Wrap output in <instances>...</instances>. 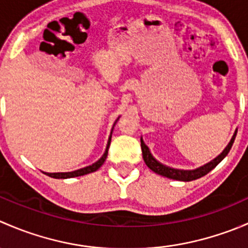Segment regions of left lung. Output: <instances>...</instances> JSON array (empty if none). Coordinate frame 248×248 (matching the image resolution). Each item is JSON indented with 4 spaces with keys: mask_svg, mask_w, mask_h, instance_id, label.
<instances>
[{
    "mask_svg": "<svg viewBox=\"0 0 248 248\" xmlns=\"http://www.w3.org/2000/svg\"><path fill=\"white\" fill-rule=\"evenodd\" d=\"M236 133H237V129H235V132H234V134H232L229 144L227 145L226 149H224L223 151H222L221 154L216 157V158H214L212 161H210L209 163L204 164V166L199 167V168L193 169V170H181V169H174V168H170V167H167V166H164V164L159 163V162L157 161L154 156H152L151 152H150V150H149V147L145 145L144 140H142V138H141L140 139V142H141L142 158H144V162L146 163V166L149 167L152 171L156 172V174L162 175V176H166V177H168V179L179 180V181H192V180L199 179V177L204 176V175H206L207 172L211 171L212 169H214L215 167H216L217 164H218L219 162H221L222 159H223L224 157L228 155V152L231 151V149L232 146V142H234V140H235V137H236Z\"/></svg>",
    "mask_w": 248,
    "mask_h": 248,
    "instance_id": "left-lung-1",
    "label": "left lung"
}]
</instances>
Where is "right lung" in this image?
I'll return each instance as SVG.
<instances>
[{
	"instance_id": "right-lung-1",
	"label": "right lung",
	"mask_w": 248,
	"mask_h": 248,
	"mask_svg": "<svg viewBox=\"0 0 248 248\" xmlns=\"http://www.w3.org/2000/svg\"><path fill=\"white\" fill-rule=\"evenodd\" d=\"M117 120H119V117H117ZM117 120H116V121H117ZM116 121H115V124H116ZM115 124H114V126H115ZM112 128H114V127H112ZM111 133H112V129H111ZM111 133H110V137H109V139H108V144H107L106 151H104L103 156H102L101 158L98 159V161L94 162L93 164H91V166H89V167H85V168L78 169V170L69 171V172H44V174L47 175V176H50V177H54V179H71V177L82 176V175H86V174H90V172L96 171L97 169L101 168L102 164H103L104 162H106L107 156H108V150H109V146H110V140H111Z\"/></svg>"
}]
</instances>
